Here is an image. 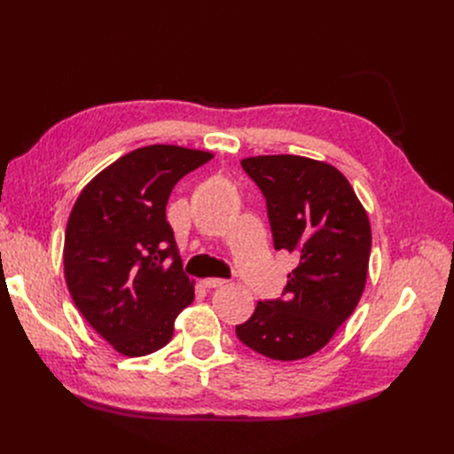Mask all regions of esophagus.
<instances>
[{
    "label": "esophagus",
    "mask_w": 454,
    "mask_h": 454,
    "mask_svg": "<svg viewBox=\"0 0 454 454\" xmlns=\"http://www.w3.org/2000/svg\"><path fill=\"white\" fill-rule=\"evenodd\" d=\"M226 283V279H221V278H206L202 279V285L206 289H217V287H223V285Z\"/></svg>",
    "instance_id": "34e87169"
}]
</instances>
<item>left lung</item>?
Masks as SVG:
<instances>
[{"label":"left lung","instance_id":"left-lung-1","mask_svg":"<svg viewBox=\"0 0 454 454\" xmlns=\"http://www.w3.org/2000/svg\"><path fill=\"white\" fill-rule=\"evenodd\" d=\"M267 199L276 250L294 252L285 298L257 301L237 337L274 361L320 351L359 303L372 250L368 213L348 178L325 161L294 154L241 161Z\"/></svg>","mask_w":454,"mask_h":454}]
</instances>
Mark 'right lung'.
I'll use <instances>...</instances> for the list:
<instances>
[{"label": "right lung", "instance_id": "right-lung-1", "mask_svg": "<svg viewBox=\"0 0 454 454\" xmlns=\"http://www.w3.org/2000/svg\"><path fill=\"white\" fill-rule=\"evenodd\" d=\"M213 158L178 145L136 149L91 178L69 213L64 276L81 315L127 356L158 351L195 298L165 206L176 182Z\"/></svg>", "mask_w": 454, "mask_h": 454}]
</instances>
